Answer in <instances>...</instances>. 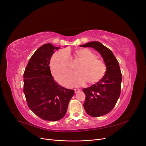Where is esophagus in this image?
I'll return each mask as SVG.
<instances>
[{
	"label": "esophagus",
	"instance_id": "esophagus-1",
	"mask_svg": "<svg viewBox=\"0 0 146 146\" xmlns=\"http://www.w3.org/2000/svg\"><path fill=\"white\" fill-rule=\"evenodd\" d=\"M74 91H75V93H77V92H78L80 91V89H74Z\"/></svg>",
	"mask_w": 146,
	"mask_h": 146
}]
</instances>
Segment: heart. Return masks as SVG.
<instances>
[{"label": "heart", "instance_id": "b5f03b06", "mask_svg": "<svg viewBox=\"0 0 146 146\" xmlns=\"http://www.w3.org/2000/svg\"><path fill=\"white\" fill-rule=\"evenodd\" d=\"M76 54L83 61L78 66V71L70 75L68 86L78 87L87 81L94 83L104 77L107 66L103 60L96 58L94 53L88 48H80L76 51ZM50 69L56 80L65 85L72 69V58L67 49L55 53L50 60Z\"/></svg>", "mask_w": 146, "mask_h": 146}]
</instances>
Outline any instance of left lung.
Returning a JSON list of instances; mask_svg holds the SVG:
<instances>
[{"label":"left lung","instance_id":"8db88e82","mask_svg":"<svg viewBox=\"0 0 146 146\" xmlns=\"http://www.w3.org/2000/svg\"><path fill=\"white\" fill-rule=\"evenodd\" d=\"M83 47H92L98 51L107 66L104 77L90 87L83 88L86 98L83 107L92 117H99L113 109L121 94L122 74L116 57L108 48L98 41L80 45Z\"/></svg>","mask_w":146,"mask_h":146}]
</instances>
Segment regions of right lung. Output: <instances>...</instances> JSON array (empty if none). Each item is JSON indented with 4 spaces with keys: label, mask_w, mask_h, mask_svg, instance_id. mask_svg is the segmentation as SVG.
Returning <instances> with one entry per match:
<instances>
[{
    "label": "right lung",
    "mask_w": 146,
    "mask_h": 146,
    "mask_svg": "<svg viewBox=\"0 0 146 146\" xmlns=\"http://www.w3.org/2000/svg\"><path fill=\"white\" fill-rule=\"evenodd\" d=\"M50 43L39 47L31 57L24 73V92L29 108L43 120L62 119L74 94L60 86L53 78L50 60L55 50Z\"/></svg>",
    "instance_id": "add662e5"
}]
</instances>
